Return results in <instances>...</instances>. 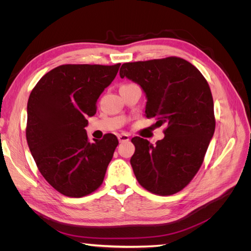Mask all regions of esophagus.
<instances>
[{
  "label": "esophagus",
  "mask_w": 251,
  "mask_h": 251,
  "mask_svg": "<svg viewBox=\"0 0 251 251\" xmlns=\"http://www.w3.org/2000/svg\"><path fill=\"white\" fill-rule=\"evenodd\" d=\"M117 137H118L119 142H125V141L130 140V137H128L127 134H119Z\"/></svg>",
  "instance_id": "obj_1"
}]
</instances>
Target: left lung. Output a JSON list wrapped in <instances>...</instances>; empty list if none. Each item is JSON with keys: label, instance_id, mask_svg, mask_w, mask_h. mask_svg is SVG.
Listing matches in <instances>:
<instances>
[{"label": "left lung", "instance_id": "obj_1", "mask_svg": "<svg viewBox=\"0 0 251 251\" xmlns=\"http://www.w3.org/2000/svg\"><path fill=\"white\" fill-rule=\"evenodd\" d=\"M119 75L140 86L147 97L146 116L155 117L157 126H166L156 146L132 138L136 179L153 194H176L199 171L215 133L208 83L195 66L179 57L126 63Z\"/></svg>", "mask_w": 251, "mask_h": 251}]
</instances>
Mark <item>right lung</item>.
I'll return each instance as SVG.
<instances>
[{"mask_svg": "<svg viewBox=\"0 0 251 251\" xmlns=\"http://www.w3.org/2000/svg\"><path fill=\"white\" fill-rule=\"evenodd\" d=\"M119 67L59 66L45 74L29 96V150L43 177L65 196H87L102 183L118 140L107 134L90 142L85 127Z\"/></svg>", "mask_w": 251, "mask_h": 251, "instance_id": "right-lung-1", "label": "right lung"}]
</instances>
